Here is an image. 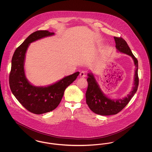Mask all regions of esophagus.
<instances>
[{
  "label": "esophagus",
  "instance_id": "34e87169",
  "mask_svg": "<svg viewBox=\"0 0 152 152\" xmlns=\"http://www.w3.org/2000/svg\"><path fill=\"white\" fill-rule=\"evenodd\" d=\"M80 76L81 77H85L86 76V73L84 72V71H82L80 73Z\"/></svg>",
  "mask_w": 152,
  "mask_h": 152
}]
</instances>
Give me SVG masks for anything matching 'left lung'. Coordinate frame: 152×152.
Instances as JSON below:
<instances>
[{
    "instance_id": "1",
    "label": "left lung",
    "mask_w": 152,
    "mask_h": 152,
    "mask_svg": "<svg viewBox=\"0 0 152 152\" xmlns=\"http://www.w3.org/2000/svg\"><path fill=\"white\" fill-rule=\"evenodd\" d=\"M116 48L117 51L125 53L131 56L136 66L134 73V82L133 90L126 97L123 99L112 100L108 98L103 92L97 83L94 76L92 73H88L87 81L88 86L86 94V102L90 109L97 115L102 116H109L116 115L120 112L129 103L131 99L137 92L138 86V60L132 53L127 43L122 37H114Z\"/></svg>"
}]
</instances>
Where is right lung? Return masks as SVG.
Masks as SVG:
<instances>
[{
    "label": "right lung",
    "instance_id": "add662e5",
    "mask_svg": "<svg viewBox=\"0 0 152 152\" xmlns=\"http://www.w3.org/2000/svg\"><path fill=\"white\" fill-rule=\"evenodd\" d=\"M54 35L48 31H37L31 34L15 51L11 61L9 84L12 93L22 105L30 112L41 115L57 108L65 89L76 79L79 72L66 76L48 87H35L27 80L24 72L25 56L29 44Z\"/></svg>",
    "mask_w": 152,
    "mask_h": 152
}]
</instances>
